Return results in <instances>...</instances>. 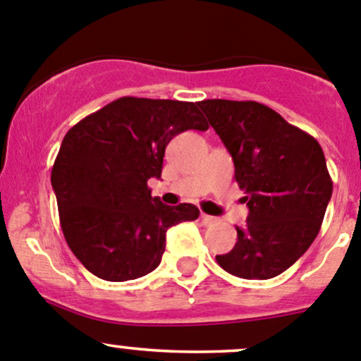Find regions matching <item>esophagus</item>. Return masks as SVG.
<instances>
[{
    "label": "esophagus",
    "instance_id": "esophagus-1",
    "mask_svg": "<svg viewBox=\"0 0 361 361\" xmlns=\"http://www.w3.org/2000/svg\"><path fill=\"white\" fill-rule=\"evenodd\" d=\"M201 221H202V225H206V227H211V225H214L216 224V218L214 216H209V214H201Z\"/></svg>",
    "mask_w": 361,
    "mask_h": 361
}]
</instances>
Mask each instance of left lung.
<instances>
[{"mask_svg":"<svg viewBox=\"0 0 361 361\" xmlns=\"http://www.w3.org/2000/svg\"><path fill=\"white\" fill-rule=\"evenodd\" d=\"M206 113L234 160V178L250 207L238 243L216 255L224 271L243 279L279 276L318 235L332 197V178L311 134L257 101L204 99Z\"/></svg>","mask_w":361,"mask_h":361,"instance_id":"1","label":"left lung"}]
</instances>
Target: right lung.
<instances>
[{
	"instance_id": "1",
	"label": "right lung",
	"mask_w": 361,
	"mask_h": 361,
	"mask_svg": "<svg viewBox=\"0 0 361 361\" xmlns=\"http://www.w3.org/2000/svg\"><path fill=\"white\" fill-rule=\"evenodd\" d=\"M207 127L197 103L120 97L68 130L50 180L64 239L87 271L120 283L157 269L167 228L199 209L166 206L148 180L160 178L176 134Z\"/></svg>"
}]
</instances>
